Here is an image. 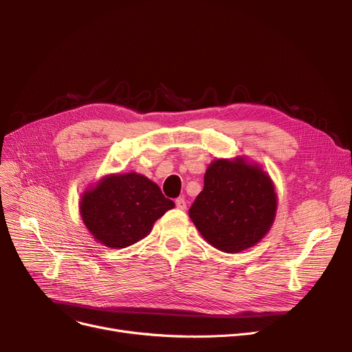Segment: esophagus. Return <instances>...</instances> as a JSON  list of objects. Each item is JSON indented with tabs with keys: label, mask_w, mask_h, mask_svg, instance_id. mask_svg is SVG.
Segmentation results:
<instances>
[{
	"label": "esophagus",
	"mask_w": 352,
	"mask_h": 352,
	"mask_svg": "<svg viewBox=\"0 0 352 352\" xmlns=\"http://www.w3.org/2000/svg\"><path fill=\"white\" fill-rule=\"evenodd\" d=\"M175 206H177V208H179V210H187V202H186V199L181 198V197L175 199Z\"/></svg>",
	"instance_id": "34e87169"
}]
</instances>
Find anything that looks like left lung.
<instances>
[{"label": "left lung", "instance_id": "obj_1", "mask_svg": "<svg viewBox=\"0 0 352 352\" xmlns=\"http://www.w3.org/2000/svg\"><path fill=\"white\" fill-rule=\"evenodd\" d=\"M276 195L270 177L243 160H217L204 175L190 217L207 241L224 252L255 245L272 226Z\"/></svg>", "mask_w": 352, "mask_h": 352}]
</instances>
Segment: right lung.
Masks as SVG:
<instances>
[{
    "label": "right lung",
    "mask_w": 352,
    "mask_h": 352,
    "mask_svg": "<svg viewBox=\"0 0 352 352\" xmlns=\"http://www.w3.org/2000/svg\"><path fill=\"white\" fill-rule=\"evenodd\" d=\"M80 204L89 232L111 248L135 244L160 217L174 208L155 182L135 173L105 177L84 194Z\"/></svg>",
    "instance_id": "1"
}]
</instances>
